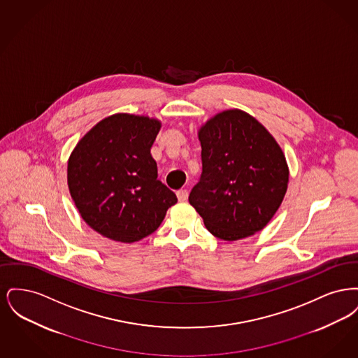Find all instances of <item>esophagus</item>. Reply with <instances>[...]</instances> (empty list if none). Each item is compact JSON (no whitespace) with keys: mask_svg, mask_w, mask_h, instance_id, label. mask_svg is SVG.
I'll use <instances>...</instances> for the list:
<instances>
[{"mask_svg":"<svg viewBox=\"0 0 358 358\" xmlns=\"http://www.w3.org/2000/svg\"><path fill=\"white\" fill-rule=\"evenodd\" d=\"M187 194H189L187 189H180V190H177V197H178L180 201H185L187 199Z\"/></svg>","mask_w":358,"mask_h":358,"instance_id":"1","label":"esophagus"}]
</instances>
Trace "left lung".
<instances>
[{
    "mask_svg": "<svg viewBox=\"0 0 358 358\" xmlns=\"http://www.w3.org/2000/svg\"><path fill=\"white\" fill-rule=\"evenodd\" d=\"M203 173L189 203L216 238L235 241L262 231L289 185L285 153L268 130L238 108L199 129Z\"/></svg>",
    "mask_w": 358,
    "mask_h": 358,
    "instance_id": "8db88e82",
    "label": "left lung"
}]
</instances>
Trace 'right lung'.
<instances>
[{
	"mask_svg": "<svg viewBox=\"0 0 358 358\" xmlns=\"http://www.w3.org/2000/svg\"><path fill=\"white\" fill-rule=\"evenodd\" d=\"M161 120L118 113L98 122L69 155L67 182L82 219L102 236L134 243L177 203L157 177L150 149Z\"/></svg>",
	"mask_w": 358,
	"mask_h": 358,
	"instance_id": "right-lung-1",
	"label": "right lung"
}]
</instances>
